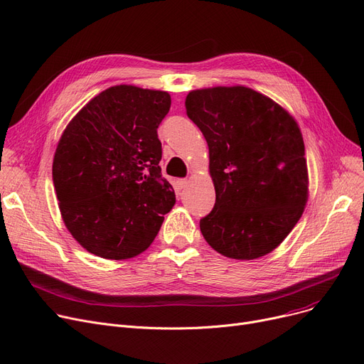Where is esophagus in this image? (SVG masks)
Segmentation results:
<instances>
[{"label": "esophagus", "instance_id": "1", "mask_svg": "<svg viewBox=\"0 0 364 364\" xmlns=\"http://www.w3.org/2000/svg\"><path fill=\"white\" fill-rule=\"evenodd\" d=\"M187 178H178L177 181H176V188H177V192H180V190H183L186 186H187Z\"/></svg>", "mask_w": 364, "mask_h": 364}]
</instances>
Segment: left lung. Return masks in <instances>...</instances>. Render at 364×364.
Listing matches in <instances>:
<instances>
[{
    "label": "left lung",
    "mask_w": 364,
    "mask_h": 364,
    "mask_svg": "<svg viewBox=\"0 0 364 364\" xmlns=\"http://www.w3.org/2000/svg\"><path fill=\"white\" fill-rule=\"evenodd\" d=\"M187 117L208 143L215 187L200 232L224 257L255 259L288 236L309 199L298 124L267 95L246 87L190 91Z\"/></svg>",
    "instance_id": "obj_1"
}]
</instances>
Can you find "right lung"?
I'll return each instance as SVG.
<instances>
[{
    "mask_svg": "<svg viewBox=\"0 0 364 364\" xmlns=\"http://www.w3.org/2000/svg\"><path fill=\"white\" fill-rule=\"evenodd\" d=\"M169 107L166 91L114 85L90 100L63 131L53 183L68 230L88 252L106 259L141 254L174 206L158 139Z\"/></svg>",
    "mask_w": 364,
    "mask_h": 364,
    "instance_id": "right-lung-1",
    "label": "right lung"
}]
</instances>
